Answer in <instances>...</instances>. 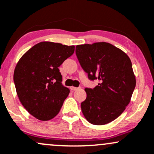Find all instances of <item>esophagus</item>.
<instances>
[{
  "instance_id": "obj_1",
  "label": "esophagus",
  "mask_w": 154,
  "mask_h": 154,
  "mask_svg": "<svg viewBox=\"0 0 154 154\" xmlns=\"http://www.w3.org/2000/svg\"><path fill=\"white\" fill-rule=\"evenodd\" d=\"M79 88H80L74 87V86H72V87H70V89H71V90H72V91H76V90H78Z\"/></svg>"
}]
</instances>
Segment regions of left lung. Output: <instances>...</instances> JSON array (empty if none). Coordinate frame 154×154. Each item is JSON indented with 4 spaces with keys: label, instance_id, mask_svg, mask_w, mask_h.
I'll list each match as a JSON object with an SVG mask.
<instances>
[{
    "label": "left lung",
    "instance_id": "1",
    "mask_svg": "<svg viewBox=\"0 0 154 154\" xmlns=\"http://www.w3.org/2000/svg\"><path fill=\"white\" fill-rule=\"evenodd\" d=\"M81 67L94 88H85L87 97L81 109L88 121L104 125L116 119L129 104L136 85L132 64L125 52L107 42L76 47Z\"/></svg>",
    "mask_w": 154,
    "mask_h": 154
}]
</instances>
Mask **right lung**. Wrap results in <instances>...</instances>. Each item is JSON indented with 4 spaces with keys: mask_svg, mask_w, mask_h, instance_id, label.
<instances>
[{
    "mask_svg": "<svg viewBox=\"0 0 154 154\" xmlns=\"http://www.w3.org/2000/svg\"><path fill=\"white\" fill-rule=\"evenodd\" d=\"M74 46L43 42L28 50L15 67L14 82L20 102L30 115L48 121L60 111L69 90L62 85L58 67Z\"/></svg>",
    "mask_w": 154,
    "mask_h": 154,
    "instance_id": "add662e5",
    "label": "right lung"
}]
</instances>
